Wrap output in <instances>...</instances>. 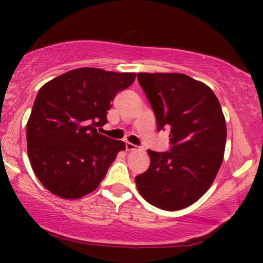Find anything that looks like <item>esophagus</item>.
Here are the masks:
<instances>
[{
    "instance_id": "1",
    "label": "esophagus",
    "mask_w": 263,
    "mask_h": 263,
    "mask_svg": "<svg viewBox=\"0 0 263 263\" xmlns=\"http://www.w3.org/2000/svg\"><path fill=\"white\" fill-rule=\"evenodd\" d=\"M138 147L135 146L134 143H126V151H128V152H132V151H137Z\"/></svg>"
}]
</instances>
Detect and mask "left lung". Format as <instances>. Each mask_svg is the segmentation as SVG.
Masks as SVG:
<instances>
[{
    "mask_svg": "<svg viewBox=\"0 0 263 263\" xmlns=\"http://www.w3.org/2000/svg\"><path fill=\"white\" fill-rule=\"evenodd\" d=\"M157 129L170 128L171 149H148L151 163L135 178L153 206L176 211L200 199L215 179L225 152L226 122L209 86L179 73H138Z\"/></svg>",
    "mask_w": 263,
    "mask_h": 263,
    "instance_id": "1",
    "label": "left lung"
}]
</instances>
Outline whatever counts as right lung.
Returning a JSON list of instances; mask_svg holds the SVG:
<instances>
[{
    "label": "right lung",
    "mask_w": 263,
    "mask_h": 263,
    "mask_svg": "<svg viewBox=\"0 0 263 263\" xmlns=\"http://www.w3.org/2000/svg\"><path fill=\"white\" fill-rule=\"evenodd\" d=\"M135 73L79 68L41 87L27 122L33 172L53 194L79 199L99 186L125 142L99 134L117 92Z\"/></svg>",
    "instance_id": "right-lung-1"
}]
</instances>
